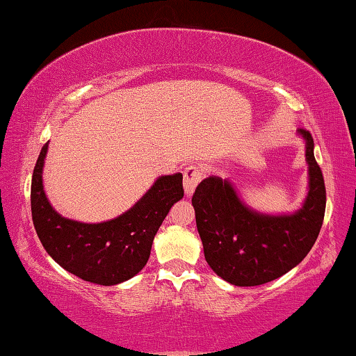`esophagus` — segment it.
I'll use <instances>...</instances> for the list:
<instances>
[{
  "label": "esophagus",
  "instance_id": "obj_1",
  "mask_svg": "<svg viewBox=\"0 0 356 356\" xmlns=\"http://www.w3.org/2000/svg\"><path fill=\"white\" fill-rule=\"evenodd\" d=\"M202 168L199 165H188L183 170V184H184V192L186 195L191 197L194 194L197 184L200 183L202 179Z\"/></svg>",
  "mask_w": 356,
  "mask_h": 356
}]
</instances>
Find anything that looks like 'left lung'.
I'll use <instances>...</instances> for the list:
<instances>
[{
  "mask_svg": "<svg viewBox=\"0 0 356 356\" xmlns=\"http://www.w3.org/2000/svg\"><path fill=\"white\" fill-rule=\"evenodd\" d=\"M306 140L309 192L293 214L270 216L244 205L229 179L205 178L192 195L197 230L211 270L238 287L275 281L306 257L323 224L326 191L323 175L314 157L309 131Z\"/></svg>",
  "mask_w": 356,
  "mask_h": 356,
  "instance_id": "obj_1",
  "label": "left lung"
}]
</instances>
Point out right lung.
I'll return each instance as SVG.
<instances>
[{"mask_svg":"<svg viewBox=\"0 0 356 356\" xmlns=\"http://www.w3.org/2000/svg\"><path fill=\"white\" fill-rule=\"evenodd\" d=\"M49 143L38 157L31 181L33 224L47 254L83 281L116 285L147 265L151 246L173 203L183 199V175L157 178L151 189L121 216L83 224L58 214L47 200L42 168Z\"/></svg>","mask_w":356,"mask_h":356,"instance_id":"add662e5","label":"right lung"}]
</instances>
